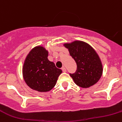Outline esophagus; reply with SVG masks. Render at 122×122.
I'll list each match as a JSON object with an SVG mask.
<instances>
[{
    "label": "esophagus",
    "instance_id": "esophagus-1",
    "mask_svg": "<svg viewBox=\"0 0 122 122\" xmlns=\"http://www.w3.org/2000/svg\"><path fill=\"white\" fill-rule=\"evenodd\" d=\"M62 71H63V72H66V68L64 67H63L62 68Z\"/></svg>",
    "mask_w": 122,
    "mask_h": 122
}]
</instances>
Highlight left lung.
<instances>
[{"label": "left lung", "mask_w": 122, "mask_h": 122, "mask_svg": "<svg viewBox=\"0 0 122 122\" xmlns=\"http://www.w3.org/2000/svg\"><path fill=\"white\" fill-rule=\"evenodd\" d=\"M64 46L76 63V71L70 73L75 84L82 88H88L97 83L102 76L103 68L94 49L82 41L65 43Z\"/></svg>", "instance_id": "obj_1"}]
</instances>
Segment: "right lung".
Here are the masks:
<instances>
[{"label": "right lung", "instance_id": "right-lung-1", "mask_svg": "<svg viewBox=\"0 0 122 122\" xmlns=\"http://www.w3.org/2000/svg\"><path fill=\"white\" fill-rule=\"evenodd\" d=\"M48 51L42 46H37L30 51L25 59L23 76L27 85L40 92L52 90L62 70L49 61Z\"/></svg>", "mask_w": 122, "mask_h": 122}]
</instances>
